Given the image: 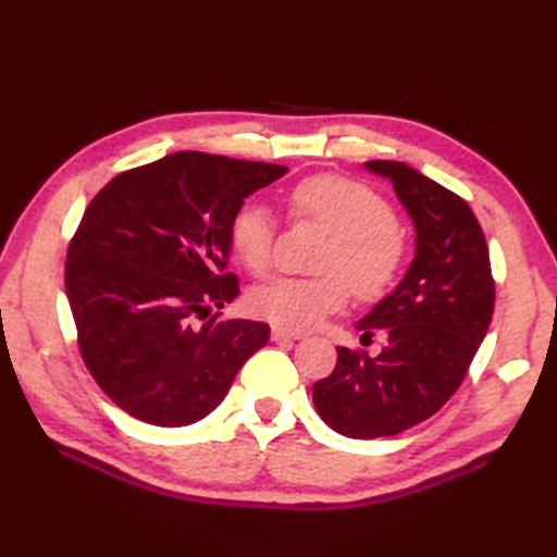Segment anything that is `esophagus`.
Wrapping results in <instances>:
<instances>
[{"label":"esophagus","instance_id":"34e87169","mask_svg":"<svg viewBox=\"0 0 557 557\" xmlns=\"http://www.w3.org/2000/svg\"><path fill=\"white\" fill-rule=\"evenodd\" d=\"M297 338H305L301 332H289V329L272 326V342H297Z\"/></svg>","mask_w":557,"mask_h":557}]
</instances>
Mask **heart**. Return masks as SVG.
<instances>
[{"label":"heart","mask_w":557,"mask_h":557,"mask_svg":"<svg viewBox=\"0 0 557 557\" xmlns=\"http://www.w3.org/2000/svg\"><path fill=\"white\" fill-rule=\"evenodd\" d=\"M297 221L326 228L319 277H282L252 292L250 307L292 332L312 329L346 307L351 287L361 299H379L398 282L408 260V238L395 223L393 206L371 186L336 174L299 182L287 194ZM228 240L252 275H268L275 260V221L260 203L240 206L228 225Z\"/></svg>","instance_id":"1"}]
</instances>
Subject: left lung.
Here are the masks:
<instances>
[{"label":"left lung","instance_id":"8db88e82","mask_svg":"<svg viewBox=\"0 0 557 557\" xmlns=\"http://www.w3.org/2000/svg\"><path fill=\"white\" fill-rule=\"evenodd\" d=\"M366 169L393 184L414 225V258L388 297L356 326L385 332L383 351L336 348V369L312 388L329 428L354 440L393 437L428 420L465 381L494 314L486 238L465 199L403 162Z\"/></svg>","mask_w":557,"mask_h":557}]
</instances>
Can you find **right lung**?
<instances>
[{"label": "right lung", "mask_w": 557, "mask_h": 557, "mask_svg": "<svg viewBox=\"0 0 557 557\" xmlns=\"http://www.w3.org/2000/svg\"><path fill=\"white\" fill-rule=\"evenodd\" d=\"M285 172L176 152L117 174L83 213L65 295L90 375L132 418L159 428L206 418L268 344L265 322L209 314L240 295L225 272L231 219Z\"/></svg>", "instance_id": "add662e5"}]
</instances>
